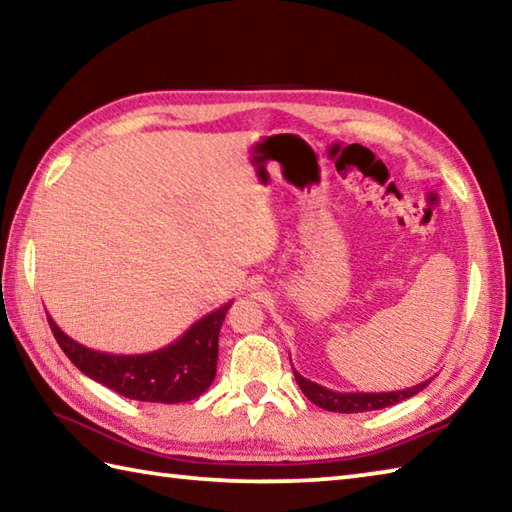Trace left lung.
<instances>
[{
    "label": "left lung",
    "instance_id": "obj_1",
    "mask_svg": "<svg viewBox=\"0 0 512 512\" xmlns=\"http://www.w3.org/2000/svg\"><path fill=\"white\" fill-rule=\"evenodd\" d=\"M292 372H295L297 378V385L301 387L303 394L314 405L321 407V409H328V411H339V413H361V411H374V409H385L396 405L400 400H407L411 396H416L418 391H422L431 383L429 380H424V383H418L413 387L407 389H398V391H380V394H372V391H334L323 387L319 383H312V380L303 378L295 367H292Z\"/></svg>",
    "mask_w": 512,
    "mask_h": 512
}]
</instances>
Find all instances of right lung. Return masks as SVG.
Returning a JSON list of instances; mask_svg holds the SVG:
<instances>
[{"mask_svg":"<svg viewBox=\"0 0 512 512\" xmlns=\"http://www.w3.org/2000/svg\"><path fill=\"white\" fill-rule=\"evenodd\" d=\"M233 301L195 321L180 339L145 354H110L70 339L48 314L50 330L65 356L81 372L116 394L140 402H189L211 387L217 367V339Z\"/></svg>","mask_w":512,"mask_h":512,"instance_id":"1","label":"right lung"}]
</instances>
